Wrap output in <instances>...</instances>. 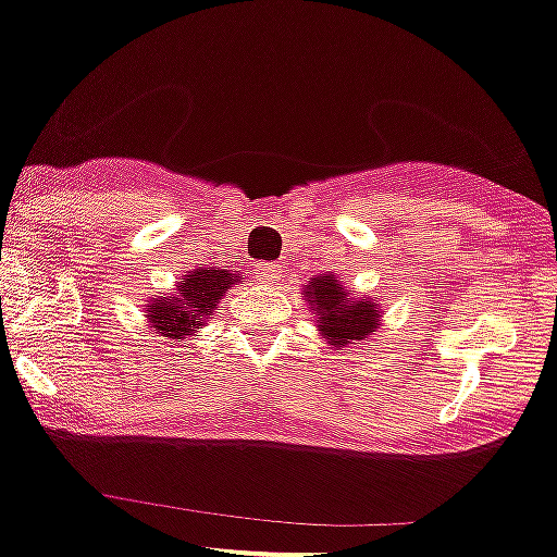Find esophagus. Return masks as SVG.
Listing matches in <instances>:
<instances>
[{"instance_id": "34e87169", "label": "esophagus", "mask_w": 557, "mask_h": 557, "mask_svg": "<svg viewBox=\"0 0 557 557\" xmlns=\"http://www.w3.org/2000/svg\"><path fill=\"white\" fill-rule=\"evenodd\" d=\"M256 274H258V280H261V283L274 285V283H280V280H283V267H280V263H258Z\"/></svg>"}]
</instances>
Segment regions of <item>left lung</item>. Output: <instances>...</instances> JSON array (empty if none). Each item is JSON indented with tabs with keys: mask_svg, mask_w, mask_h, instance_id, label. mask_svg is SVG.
<instances>
[{
	"mask_svg": "<svg viewBox=\"0 0 557 557\" xmlns=\"http://www.w3.org/2000/svg\"><path fill=\"white\" fill-rule=\"evenodd\" d=\"M305 294L318 315V332L329 339V345H334V350L348 348L377 329L375 301L350 299L334 274L312 277Z\"/></svg>",
	"mask_w": 557,
	"mask_h": 557,
	"instance_id": "8db88e82",
	"label": "left lung"
}]
</instances>
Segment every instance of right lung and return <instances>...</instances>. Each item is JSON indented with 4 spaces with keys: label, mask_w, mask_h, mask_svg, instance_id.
<instances>
[{
    "label": "right lung",
    "mask_w": 557,
    "mask_h": 557,
    "mask_svg": "<svg viewBox=\"0 0 557 557\" xmlns=\"http://www.w3.org/2000/svg\"><path fill=\"white\" fill-rule=\"evenodd\" d=\"M234 283L236 280L225 269H196L187 277H182L180 294L163 296L154 305H149V321L154 323V329L163 337L182 339L185 334L196 332L207 323V318L218 307L220 296Z\"/></svg>",
    "instance_id": "1"
}]
</instances>
